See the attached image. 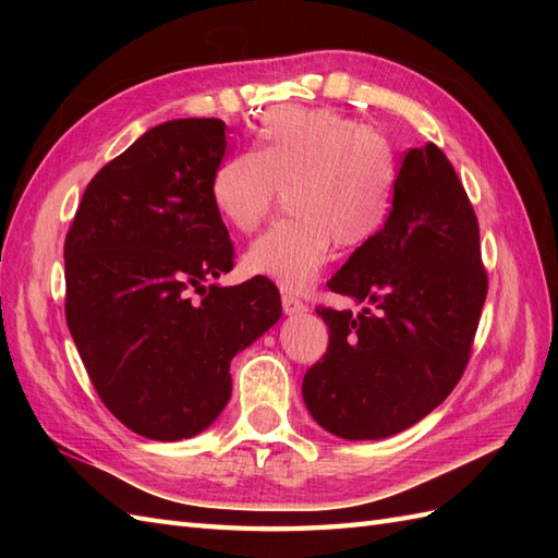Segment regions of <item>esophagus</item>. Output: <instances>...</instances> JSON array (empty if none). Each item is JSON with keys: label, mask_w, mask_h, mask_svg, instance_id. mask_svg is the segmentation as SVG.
<instances>
[{"label": "esophagus", "mask_w": 558, "mask_h": 558, "mask_svg": "<svg viewBox=\"0 0 558 558\" xmlns=\"http://www.w3.org/2000/svg\"><path fill=\"white\" fill-rule=\"evenodd\" d=\"M282 312H286L288 316H298V314H304L306 312V304L300 300V298H294V294H282Z\"/></svg>", "instance_id": "34e87169"}]
</instances>
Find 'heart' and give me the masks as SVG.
Here are the masks:
<instances>
[{
	"label": "heart",
	"instance_id": "heart-1",
	"mask_svg": "<svg viewBox=\"0 0 558 558\" xmlns=\"http://www.w3.org/2000/svg\"><path fill=\"white\" fill-rule=\"evenodd\" d=\"M398 186V158L372 126L330 108L268 110L256 150L220 162L210 180L218 216L254 232L288 192L294 216L246 248L242 268L286 290H306L333 252L369 244L384 230Z\"/></svg>",
	"mask_w": 558,
	"mask_h": 558
}]
</instances>
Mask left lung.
I'll return each instance as SVG.
<instances>
[{"label": "left lung", "mask_w": 558, "mask_h": 558, "mask_svg": "<svg viewBox=\"0 0 558 558\" xmlns=\"http://www.w3.org/2000/svg\"><path fill=\"white\" fill-rule=\"evenodd\" d=\"M487 288L477 216L453 165L434 144L410 148L384 230L328 282L366 306L354 316L316 306L328 350L304 374L312 417L350 441L426 417L465 372Z\"/></svg>", "instance_id": "8db88e82"}]
</instances>
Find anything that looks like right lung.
<instances>
[{"instance_id":"add662e5","label":"right lung","mask_w":558,"mask_h":558,"mask_svg":"<svg viewBox=\"0 0 558 558\" xmlns=\"http://www.w3.org/2000/svg\"><path fill=\"white\" fill-rule=\"evenodd\" d=\"M225 129L213 117L148 129L93 177L66 232L69 333L102 405L153 441L216 422L232 357L282 314L270 280L208 286L234 266L210 201Z\"/></svg>"}]
</instances>
